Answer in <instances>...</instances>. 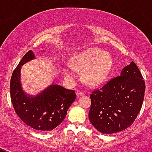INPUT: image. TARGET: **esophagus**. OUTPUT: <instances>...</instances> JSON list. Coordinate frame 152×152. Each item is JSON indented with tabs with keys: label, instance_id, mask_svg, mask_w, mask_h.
<instances>
[{
	"label": "esophagus",
	"instance_id": "obj_1",
	"mask_svg": "<svg viewBox=\"0 0 152 152\" xmlns=\"http://www.w3.org/2000/svg\"><path fill=\"white\" fill-rule=\"evenodd\" d=\"M76 95H77V96H81L82 95H84V93L82 91H77L76 92Z\"/></svg>",
	"mask_w": 152,
	"mask_h": 152
}]
</instances>
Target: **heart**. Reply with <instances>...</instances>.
Instances as JSON below:
<instances>
[{
	"mask_svg": "<svg viewBox=\"0 0 152 152\" xmlns=\"http://www.w3.org/2000/svg\"><path fill=\"white\" fill-rule=\"evenodd\" d=\"M112 66L110 55L98 48L87 49L72 59L71 65L67 64L62 67L64 76L70 82L77 79V72L82 71V79L87 85L100 84L108 76Z\"/></svg>",
	"mask_w": 152,
	"mask_h": 152,
	"instance_id": "b5f03b06",
	"label": "heart"
}]
</instances>
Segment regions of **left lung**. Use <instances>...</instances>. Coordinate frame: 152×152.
Returning a JSON list of instances; mask_svg holds the SVG:
<instances>
[{"label":"left lung","mask_w":152,"mask_h":152,"mask_svg":"<svg viewBox=\"0 0 152 152\" xmlns=\"http://www.w3.org/2000/svg\"><path fill=\"white\" fill-rule=\"evenodd\" d=\"M134 62L90 94L89 119L102 134L123 131L134 121L142 105L145 85Z\"/></svg>","instance_id":"8db88e82"}]
</instances>
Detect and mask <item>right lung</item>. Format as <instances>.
I'll return each instance as SVG.
<instances>
[{
	"instance_id": "obj_1",
	"label": "right lung",
	"mask_w": 152,
	"mask_h": 152,
	"mask_svg": "<svg viewBox=\"0 0 152 152\" xmlns=\"http://www.w3.org/2000/svg\"><path fill=\"white\" fill-rule=\"evenodd\" d=\"M34 59L29 50L12 73L10 82L11 101L17 115L26 125L38 131H50L65 118L67 110L76 98L74 90L62 86H49L36 96L26 94L20 84V67Z\"/></svg>"
}]
</instances>
